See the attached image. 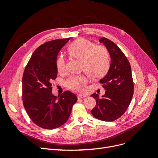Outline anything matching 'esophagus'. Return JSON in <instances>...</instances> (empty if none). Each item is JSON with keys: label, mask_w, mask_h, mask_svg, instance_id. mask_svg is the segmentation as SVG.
<instances>
[{"label": "esophagus", "mask_w": 158, "mask_h": 158, "mask_svg": "<svg viewBox=\"0 0 158 158\" xmlns=\"http://www.w3.org/2000/svg\"><path fill=\"white\" fill-rule=\"evenodd\" d=\"M77 97L78 99H82L84 98H86L87 95H82V94H79L77 95Z\"/></svg>", "instance_id": "obj_1"}]
</instances>
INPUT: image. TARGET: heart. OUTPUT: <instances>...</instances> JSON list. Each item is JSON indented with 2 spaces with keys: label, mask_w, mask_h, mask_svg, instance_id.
I'll return each instance as SVG.
<instances>
[{
  "label": "heart",
  "mask_w": 158,
  "mask_h": 158,
  "mask_svg": "<svg viewBox=\"0 0 158 158\" xmlns=\"http://www.w3.org/2000/svg\"><path fill=\"white\" fill-rule=\"evenodd\" d=\"M68 51L72 56L82 61V69L86 72L91 78H101L107 73L110 58L106 47L95 45L84 38H80L69 45ZM56 65L59 73L65 71L66 61L63 55L58 56ZM87 83L88 78L84 74L70 76L66 81L68 88L76 92H84Z\"/></svg>",
  "instance_id": "heart-1"
}]
</instances>
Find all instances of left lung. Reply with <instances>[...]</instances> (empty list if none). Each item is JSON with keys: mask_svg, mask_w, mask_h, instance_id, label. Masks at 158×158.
<instances>
[{"mask_svg": "<svg viewBox=\"0 0 158 158\" xmlns=\"http://www.w3.org/2000/svg\"><path fill=\"white\" fill-rule=\"evenodd\" d=\"M111 56V65L107 74L100 80L106 93L102 98L98 94L91 96L96 100V106L92 110V115L99 120L113 121L125 113L134 94V82L131 66L119 47L106 37L99 39Z\"/></svg>", "mask_w": 158, "mask_h": 158, "instance_id": "1", "label": "left lung"}]
</instances>
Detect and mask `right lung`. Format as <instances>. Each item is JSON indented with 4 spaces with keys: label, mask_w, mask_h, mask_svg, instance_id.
Instances as JSON below:
<instances>
[{
    "label": "right lung",
    "mask_w": 158,
    "mask_h": 158,
    "mask_svg": "<svg viewBox=\"0 0 158 158\" xmlns=\"http://www.w3.org/2000/svg\"><path fill=\"white\" fill-rule=\"evenodd\" d=\"M69 41V38L52 40L38 47L23 74V107L31 121L45 129H55L64 125L78 99L69 91L59 98L51 92V82L57 76V55Z\"/></svg>",
    "instance_id": "obj_1"
}]
</instances>
